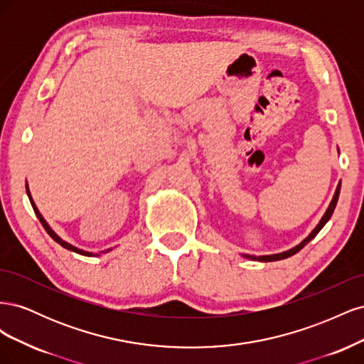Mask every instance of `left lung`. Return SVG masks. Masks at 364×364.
<instances>
[{
	"instance_id": "1",
	"label": "left lung",
	"mask_w": 364,
	"mask_h": 364,
	"mask_svg": "<svg viewBox=\"0 0 364 364\" xmlns=\"http://www.w3.org/2000/svg\"><path fill=\"white\" fill-rule=\"evenodd\" d=\"M338 194H340V183H338V186H337V190H336V194H334V197H333V200H331V203H329V206H328V209H326V213H325V215L322 217V220L321 222H318V225L313 229V232L308 235L301 245H297L296 247H293V249H290V250H287V252H282V253H277V255H264V257H253V255H245L246 258H249V259H255V261H264V262H269V261H278V259H284V258H289V257H291V255H294V253H297L299 252L305 245H308L310 243V241L321 232V229L326 225V222L329 218H331V215H333V213H334V209H336V205H337V200H338Z\"/></svg>"
}]
</instances>
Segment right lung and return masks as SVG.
<instances>
[{
  "label": "right lung",
  "instance_id": "obj_1",
  "mask_svg": "<svg viewBox=\"0 0 364 364\" xmlns=\"http://www.w3.org/2000/svg\"><path fill=\"white\" fill-rule=\"evenodd\" d=\"M27 194H28V197H30V191H28V186H27ZM30 203H31V206H33V209H35V213H36V215H38V218H39V222L42 223V226H43V229L47 230V234L56 241V243H59L62 247H65V249H68V250H73V252H75V253H80V255H85V257H94V253H91V252H85V250H80V249H77V247H74V246H71L70 243H67V241H63L56 232H54V230L48 226V223L46 222V220H43V217L39 214V211H38V208H36V205L33 203V199L30 197Z\"/></svg>",
  "mask_w": 364,
  "mask_h": 364
}]
</instances>
